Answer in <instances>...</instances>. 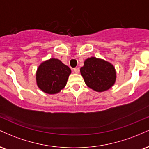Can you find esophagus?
I'll return each mask as SVG.
<instances>
[{
	"mask_svg": "<svg viewBox=\"0 0 149 149\" xmlns=\"http://www.w3.org/2000/svg\"><path fill=\"white\" fill-rule=\"evenodd\" d=\"M73 71H74V72L76 73H78L80 72V69L79 68H75Z\"/></svg>",
	"mask_w": 149,
	"mask_h": 149,
	"instance_id": "1",
	"label": "esophagus"
}]
</instances>
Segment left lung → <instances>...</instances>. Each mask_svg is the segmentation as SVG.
<instances>
[{
    "instance_id": "left-lung-1",
    "label": "left lung",
    "mask_w": 149,
    "mask_h": 149,
    "mask_svg": "<svg viewBox=\"0 0 149 149\" xmlns=\"http://www.w3.org/2000/svg\"><path fill=\"white\" fill-rule=\"evenodd\" d=\"M80 73L87 86L98 92L109 90L116 80L113 65L95 57L85 59L84 66L80 68Z\"/></svg>"
}]
</instances>
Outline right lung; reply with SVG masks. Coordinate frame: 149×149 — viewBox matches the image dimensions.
<instances>
[{"label": "right lung", "instance_id": "obj_1", "mask_svg": "<svg viewBox=\"0 0 149 149\" xmlns=\"http://www.w3.org/2000/svg\"><path fill=\"white\" fill-rule=\"evenodd\" d=\"M71 70L55 58L39 65L36 73L37 86L45 93L54 95L64 88Z\"/></svg>", "mask_w": 149, "mask_h": 149}]
</instances>
